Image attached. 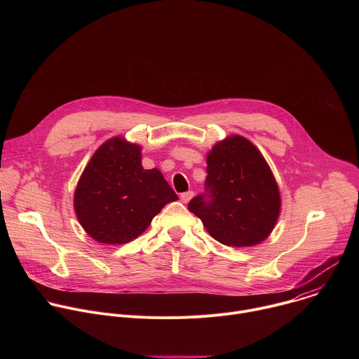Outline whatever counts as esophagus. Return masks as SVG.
Masks as SVG:
<instances>
[{
  "label": "esophagus",
  "mask_w": 359,
  "mask_h": 359,
  "mask_svg": "<svg viewBox=\"0 0 359 359\" xmlns=\"http://www.w3.org/2000/svg\"><path fill=\"white\" fill-rule=\"evenodd\" d=\"M193 196H194V193H193L191 190H189V191H186V193H182V194H180V198H182L183 203H189V201L193 198Z\"/></svg>",
  "instance_id": "34e87169"
}]
</instances>
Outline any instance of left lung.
<instances>
[{"mask_svg": "<svg viewBox=\"0 0 359 359\" xmlns=\"http://www.w3.org/2000/svg\"><path fill=\"white\" fill-rule=\"evenodd\" d=\"M206 159L209 198L198 194L189 210L224 245L263 243L280 217L281 194L262 151L244 136L231 135L217 142Z\"/></svg>", "mask_w": 359, "mask_h": 359, "instance_id": "8db88e82", "label": "left lung"}]
</instances>
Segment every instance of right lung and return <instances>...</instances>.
<instances>
[{"label":"right lung","mask_w":359,"mask_h":359,"mask_svg":"<svg viewBox=\"0 0 359 359\" xmlns=\"http://www.w3.org/2000/svg\"><path fill=\"white\" fill-rule=\"evenodd\" d=\"M177 198L159 169H143L140 144L115 136L96 149L83 169L74 209L95 241L125 244L139 237L151 219Z\"/></svg>","instance_id":"obj_1"}]
</instances>
